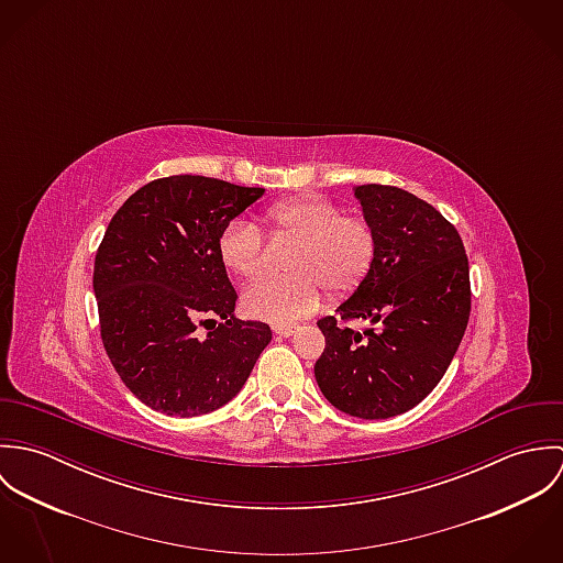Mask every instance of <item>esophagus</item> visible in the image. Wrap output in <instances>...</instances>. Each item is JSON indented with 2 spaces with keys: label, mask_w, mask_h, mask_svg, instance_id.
<instances>
[{
  "label": "esophagus",
  "mask_w": 563,
  "mask_h": 563,
  "mask_svg": "<svg viewBox=\"0 0 563 563\" xmlns=\"http://www.w3.org/2000/svg\"><path fill=\"white\" fill-rule=\"evenodd\" d=\"M273 331H275L277 335H282V338H288V335L295 333V327H292V324H273Z\"/></svg>",
  "instance_id": "34e87169"
}]
</instances>
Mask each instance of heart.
<instances>
[{
  "instance_id": "heart-1",
  "label": "heart",
  "mask_w": 563,
  "mask_h": 563,
  "mask_svg": "<svg viewBox=\"0 0 563 563\" xmlns=\"http://www.w3.org/2000/svg\"><path fill=\"white\" fill-rule=\"evenodd\" d=\"M271 232L282 241L297 242L290 275L264 277L242 295L249 317L273 324H290L312 314L329 295L353 292L368 275L377 255V232L362 214H344L322 197H297L275 203L266 212ZM221 262L242 279L264 271L266 244L255 223L230 221L219 236Z\"/></svg>"
}]
</instances>
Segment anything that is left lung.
<instances>
[{
  "label": "left lung",
  "mask_w": 563,
  "mask_h": 563,
  "mask_svg": "<svg viewBox=\"0 0 563 563\" xmlns=\"http://www.w3.org/2000/svg\"><path fill=\"white\" fill-rule=\"evenodd\" d=\"M377 232V255L335 317L319 321L314 375L324 399L366 420L422 401L444 377L471 319L468 257L460 232L431 203L382 184L355 188ZM364 318V334L341 322Z\"/></svg>",
  "instance_id": "8db88e82"
}]
</instances>
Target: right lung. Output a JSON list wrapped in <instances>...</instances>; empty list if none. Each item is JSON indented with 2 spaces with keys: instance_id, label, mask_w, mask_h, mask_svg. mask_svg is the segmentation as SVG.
Returning a JSON list of instances; mask_svg holds the SVG:
<instances>
[{
  "instance_id": "add662e5",
  "label": "right lung",
  "mask_w": 563,
  "mask_h": 563,
  "mask_svg": "<svg viewBox=\"0 0 563 563\" xmlns=\"http://www.w3.org/2000/svg\"><path fill=\"white\" fill-rule=\"evenodd\" d=\"M262 195L170 175L139 188L108 223L92 271L101 342L147 407L181 418L219 409L271 342L266 322L234 317L239 295L219 255L223 228Z\"/></svg>"
}]
</instances>
